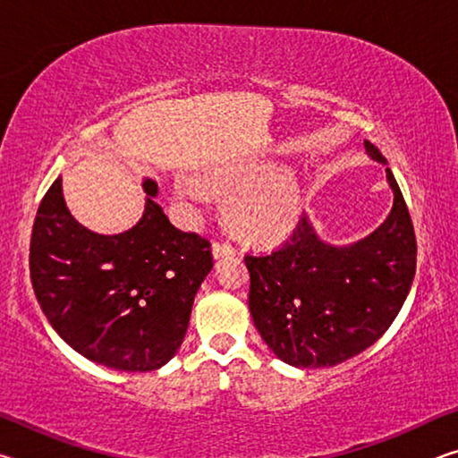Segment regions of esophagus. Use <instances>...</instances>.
Segmentation results:
<instances>
[{
    "mask_svg": "<svg viewBox=\"0 0 458 458\" xmlns=\"http://www.w3.org/2000/svg\"><path fill=\"white\" fill-rule=\"evenodd\" d=\"M212 252H214V259H220V257H226V254H234L236 248L230 242H214Z\"/></svg>",
    "mask_w": 458,
    "mask_h": 458,
    "instance_id": "obj_1",
    "label": "esophagus"
}]
</instances>
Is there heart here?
<instances>
[{
  "label": "heart",
  "instance_id": "heart-1",
  "mask_svg": "<svg viewBox=\"0 0 458 458\" xmlns=\"http://www.w3.org/2000/svg\"><path fill=\"white\" fill-rule=\"evenodd\" d=\"M175 191L191 206L212 204L218 191H230L228 212L248 236L270 240L293 226L301 208V188L289 167L265 161L216 169L212 183L198 175H182Z\"/></svg>",
  "mask_w": 458,
  "mask_h": 458
}]
</instances>
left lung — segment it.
<instances>
[{
	"instance_id": "1",
	"label": "left lung",
	"mask_w": 458,
	"mask_h": 458,
	"mask_svg": "<svg viewBox=\"0 0 458 458\" xmlns=\"http://www.w3.org/2000/svg\"><path fill=\"white\" fill-rule=\"evenodd\" d=\"M363 145L386 165L394 191L390 214L371 234L329 244L305 214L276 250L244 257L252 321L276 358L294 368H331L374 345L414 281L416 236L404 196L377 147Z\"/></svg>"
}]
</instances>
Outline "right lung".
Here are the masks:
<instances>
[{"label":"right lung","mask_w":458,"mask_h":458,"mask_svg":"<svg viewBox=\"0 0 458 458\" xmlns=\"http://www.w3.org/2000/svg\"><path fill=\"white\" fill-rule=\"evenodd\" d=\"M145 212L121 234H97L74 220L62 177L38 208L30 276L46 319L84 358L121 371H151L183 344L191 305L214 267L196 232L175 228L143 182Z\"/></svg>","instance_id":"1"}]
</instances>
